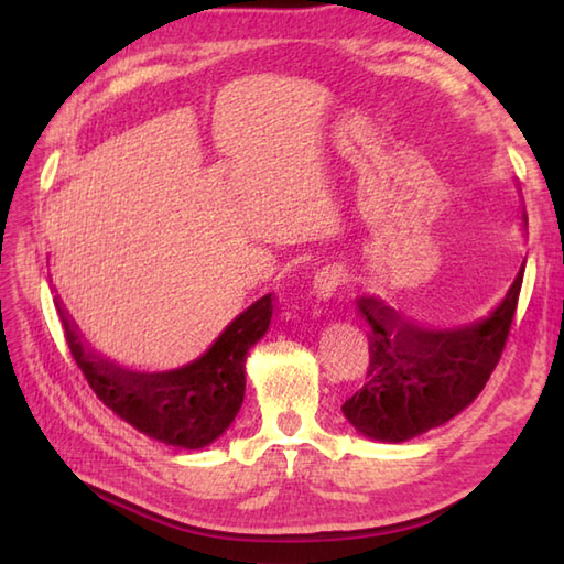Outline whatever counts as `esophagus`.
Returning a JSON list of instances; mask_svg holds the SVG:
<instances>
[{
	"label": "esophagus",
	"instance_id": "1",
	"mask_svg": "<svg viewBox=\"0 0 564 564\" xmlns=\"http://www.w3.org/2000/svg\"><path fill=\"white\" fill-rule=\"evenodd\" d=\"M346 283V269L341 263H327V267H322L315 275V293L317 297H329L337 295V291Z\"/></svg>",
	"mask_w": 564,
	"mask_h": 564
}]
</instances>
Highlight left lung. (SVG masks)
Returning a JSON list of instances; mask_svg holds the SVG:
<instances>
[{"label": "left lung", "instance_id": "8db88e82", "mask_svg": "<svg viewBox=\"0 0 564 564\" xmlns=\"http://www.w3.org/2000/svg\"><path fill=\"white\" fill-rule=\"evenodd\" d=\"M525 263L485 313L431 327L402 317L378 297L356 307L373 329L368 382L341 404L364 436L402 443L460 414L497 368L519 305Z\"/></svg>", "mask_w": 564, "mask_h": 564}]
</instances>
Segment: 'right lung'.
<instances>
[{
    "label": "right lung",
    "mask_w": 564,
    "mask_h": 564,
    "mask_svg": "<svg viewBox=\"0 0 564 564\" xmlns=\"http://www.w3.org/2000/svg\"><path fill=\"white\" fill-rule=\"evenodd\" d=\"M65 339L97 398L140 434L166 446L203 448L235 422L245 400V361L273 317L271 293L225 327L206 354L166 370H130L91 351L57 303Z\"/></svg>",
    "instance_id": "1"
}]
</instances>
